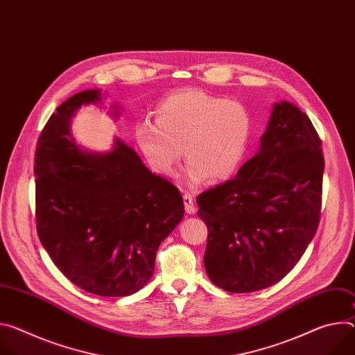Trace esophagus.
I'll return each instance as SVG.
<instances>
[{"mask_svg":"<svg viewBox=\"0 0 355 355\" xmlns=\"http://www.w3.org/2000/svg\"><path fill=\"white\" fill-rule=\"evenodd\" d=\"M182 200H184V205H185L187 214H196L197 212V207L194 204V198H192L191 194H184Z\"/></svg>","mask_w":355,"mask_h":355,"instance_id":"34e87169","label":"esophagus"}]
</instances>
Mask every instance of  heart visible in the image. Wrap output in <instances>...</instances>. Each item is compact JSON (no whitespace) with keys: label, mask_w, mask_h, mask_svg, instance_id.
<instances>
[{"label":"heart","mask_w":355,"mask_h":355,"mask_svg":"<svg viewBox=\"0 0 355 355\" xmlns=\"http://www.w3.org/2000/svg\"><path fill=\"white\" fill-rule=\"evenodd\" d=\"M157 121L140 120L135 140L151 170L173 177L182 157L189 187L231 177L243 163L253 136L249 109L225 96L198 89L168 94L155 109Z\"/></svg>","instance_id":"b5f03b06"}]
</instances>
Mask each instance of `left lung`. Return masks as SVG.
<instances>
[{"mask_svg":"<svg viewBox=\"0 0 355 355\" xmlns=\"http://www.w3.org/2000/svg\"><path fill=\"white\" fill-rule=\"evenodd\" d=\"M259 144L232 180L197 198L208 227L207 275L231 293L283 279L318 227L324 158L307 114L290 102L275 103Z\"/></svg>","mask_w":355,"mask_h":355,"instance_id":"8db88e82","label":"left lung"}]
</instances>
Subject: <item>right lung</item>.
<instances>
[{"mask_svg":"<svg viewBox=\"0 0 355 355\" xmlns=\"http://www.w3.org/2000/svg\"><path fill=\"white\" fill-rule=\"evenodd\" d=\"M99 89L63 102L45 124L35 153L38 236L56 268L85 292L123 297L143 288L155 253L181 222L178 188L151 173L119 137L92 153L72 133L82 106L99 105ZM109 114L117 119L119 105Z\"/></svg>","mask_w":355,"mask_h":355,"instance_id":"right-lung-1","label":"right lung"}]
</instances>
